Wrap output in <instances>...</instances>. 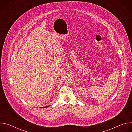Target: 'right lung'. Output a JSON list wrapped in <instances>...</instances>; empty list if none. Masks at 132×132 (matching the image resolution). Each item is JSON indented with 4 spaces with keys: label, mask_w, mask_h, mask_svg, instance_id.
<instances>
[{
    "label": "right lung",
    "mask_w": 132,
    "mask_h": 132,
    "mask_svg": "<svg viewBox=\"0 0 132 132\" xmlns=\"http://www.w3.org/2000/svg\"><path fill=\"white\" fill-rule=\"evenodd\" d=\"M50 106V105H49ZM44 106V107H43V108H47L48 106ZM41 108H42V107H41Z\"/></svg>",
    "instance_id": "add662e5"
}]
</instances>
